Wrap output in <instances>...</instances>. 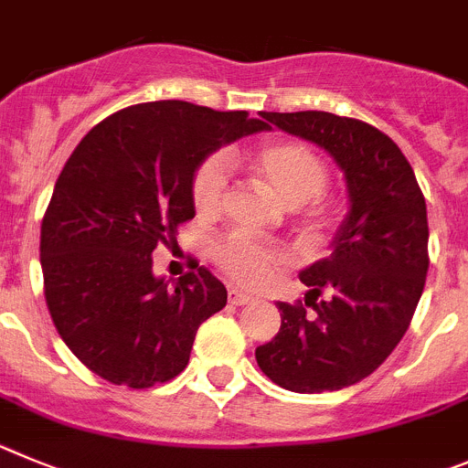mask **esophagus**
<instances>
[{"instance_id":"esophagus-1","label":"esophagus","mask_w":468,"mask_h":468,"mask_svg":"<svg viewBox=\"0 0 468 468\" xmlns=\"http://www.w3.org/2000/svg\"><path fill=\"white\" fill-rule=\"evenodd\" d=\"M254 298L250 296V293L244 292H238V289H229V303L230 305H247V303H251Z\"/></svg>"}]
</instances>
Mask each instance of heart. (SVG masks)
<instances>
[{"label": "heart", "instance_id": "obj_1", "mask_svg": "<svg viewBox=\"0 0 468 468\" xmlns=\"http://www.w3.org/2000/svg\"><path fill=\"white\" fill-rule=\"evenodd\" d=\"M251 170L265 186H271L286 205H301L307 226L322 224L328 214L324 193L328 170L322 155L296 140H265L247 155ZM229 186V163L224 155H209L196 167L191 179V200L197 214H214ZM214 261L230 280L244 286L263 284L282 263L280 250L247 238L226 235L214 244Z\"/></svg>", "mask_w": 468, "mask_h": 468}]
</instances>
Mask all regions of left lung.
I'll return each instance as SVG.
<instances>
[{
	"label": "left lung",
	"instance_id": "1",
	"mask_svg": "<svg viewBox=\"0 0 468 468\" xmlns=\"http://www.w3.org/2000/svg\"><path fill=\"white\" fill-rule=\"evenodd\" d=\"M261 119L334 155L349 212L334 251L301 272L314 310L277 303L282 326L256 347V361L289 391L343 389L368 378L410 326L429 271L427 203L406 155L373 125L328 112H261Z\"/></svg>",
	"mask_w": 468,
	"mask_h": 468
}]
</instances>
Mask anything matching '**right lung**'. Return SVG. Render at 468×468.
Instances as JSON below:
<instances>
[{"mask_svg": "<svg viewBox=\"0 0 468 468\" xmlns=\"http://www.w3.org/2000/svg\"><path fill=\"white\" fill-rule=\"evenodd\" d=\"M268 125L247 112L163 100L112 113L79 142L41 221L46 305L83 366L113 385H163L186 368L197 326L226 305L200 265L167 286L154 250L196 217L193 172Z\"/></svg>", "mask_w": 468, "mask_h": 468, "instance_id": "1", "label": "right lung"}]
</instances>
